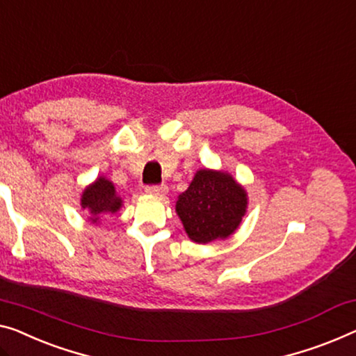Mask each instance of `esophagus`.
Listing matches in <instances>:
<instances>
[{
	"mask_svg": "<svg viewBox=\"0 0 356 356\" xmlns=\"http://www.w3.org/2000/svg\"><path fill=\"white\" fill-rule=\"evenodd\" d=\"M168 187L166 185H147L145 187V192L150 193V195H155V196H161L166 193Z\"/></svg>",
	"mask_w": 356,
	"mask_h": 356,
	"instance_id": "esophagus-1",
	"label": "esophagus"
}]
</instances>
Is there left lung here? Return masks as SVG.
<instances>
[{
	"label": "left lung",
	"mask_w": 356,
	"mask_h": 356,
	"mask_svg": "<svg viewBox=\"0 0 356 356\" xmlns=\"http://www.w3.org/2000/svg\"><path fill=\"white\" fill-rule=\"evenodd\" d=\"M246 204L245 190L229 174L203 169L179 196L176 211L190 240L208 243L232 235Z\"/></svg>",
	"instance_id": "1"
}]
</instances>
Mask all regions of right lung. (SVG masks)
Returning a JSON list of instances; mask_svg holds the SVG:
<instances>
[{
  "mask_svg": "<svg viewBox=\"0 0 356 356\" xmlns=\"http://www.w3.org/2000/svg\"><path fill=\"white\" fill-rule=\"evenodd\" d=\"M83 209H88L92 217V222H97L99 214L102 212H116L121 206V200L115 193V187L110 180L100 177L92 185L84 190L81 198Z\"/></svg>",
  "mask_w": 356,
  "mask_h": 356,
  "instance_id": "obj_1",
  "label": "right lung"
}]
</instances>
